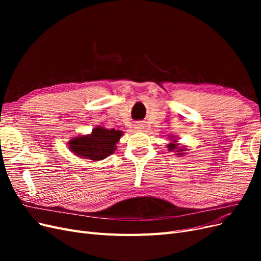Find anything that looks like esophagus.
Masks as SVG:
<instances>
[{"mask_svg": "<svg viewBox=\"0 0 261 261\" xmlns=\"http://www.w3.org/2000/svg\"><path fill=\"white\" fill-rule=\"evenodd\" d=\"M145 127V125L143 123H137L135 124V128L136 129H143Z\"/></svg>", "mask_w": 261, "mask_h": 261, "instance_id": "1", "label": "esophagus"}]
</instances>
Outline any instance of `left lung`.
<instances>
[{
	"label": "left lung",
	"mask_w": 261,
	"mask_h": 261,
	"mask_svg": "<svg viewBox=\"0 0 261 261\" xmlns=\"http://www.w3.org/2000/svg\"><path fill=\"white\" fill-rule=\"evenodd\" d=\"M172 138V136H171ZM176 139H173L170 144H168V148L170 151H175L176 155H184L185 154V151H186V148L185 146H181V147H178V144H176Z\"/></svg>",
	"instance_id": "8db88e82"
}]
</instances>
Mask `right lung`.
<instances>
[{"instance_id":"add662e5","label":"right lung","mask_w":261,"mask_h":261,"mask_svg":"<svg viewBox=\"0 0 261 261\" xmlns=\"http://www.w3.org/2000/svg\"><path fill=\"white\" fill-rule=\"evenodd\" d=\"M123 135L122 130L108 129L97 126L89 135H80L68 141V148L75 155L92 161L103 160L114 153L116 144Z\"/></svg>"}]
</instances>
